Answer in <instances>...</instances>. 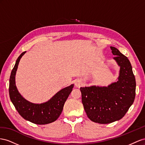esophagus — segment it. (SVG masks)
<instances>
[{"label":"esophagus","instance_id":"obj_1","mask_svg":"<svg viewBox=\"0 0 145 145\" xmlns=\"http://www.w3.org/2000/svg\"><path fill=\"white\" fill-rule=\"evenodd\" d=\"M82 85V82L81 80L78 79L75 82V86L76 88H80V87Z\"/></svg>","mask_w":145,"mask_h":145}]
</instances>
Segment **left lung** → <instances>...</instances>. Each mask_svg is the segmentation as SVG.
Segmentation results:
<instances>
[{"instance_id":"left-lung-1","label":"left lung","mask_w":145,"mask_h":145,"mask_svg":"<svg viewBox=\"0 0 145 145\" xmlns=\"http://www.w3.org/2000/svg\"><path fill=\"white\" fill-rule=\"evenodd\" d=\"M114 59L120 67L118 81L109 86L80 88L82 103L88 118L100 124H108L121 119L133 104L136 82L127 57L110 47Z\"/></svg>"}]
</instances>
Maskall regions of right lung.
I'll return each mask as SVG.
<instances>
[{
	"label": "right lung",
	"instance_id": "1",
	"mask_svg": "<svg viewBox=\"0 0 145 145\" xmlns=\"http://www.w3.org/2000/svg\"><path fill=\"white\" fill-rule=\"evenodd\" d=\"M26 52L20 54L16 61L10 78V100L21 117L36 125H46L56 121L63 110L64 103L71 93L72 84L58 91L49 100L42 103H33L25 99L16 86L15 77L19 61Z\"/></svg>",
	"mask_w": 145,
	"mask_h": 145
}]
</instances>
